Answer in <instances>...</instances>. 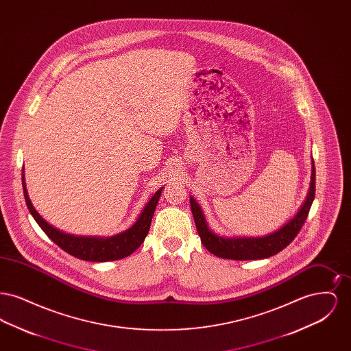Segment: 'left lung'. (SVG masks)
Returning <instances> with one entry per match:
<instances>
[{"instance_id":"1","label":"left lung","mask_w":351,"mask_h":351,"mask_svg":"<svg viewBox=\"0 0 351 351\" xmlns=\"http://www.w3.org/2000/svg\"><path fill=\"white\" fill-rule=\"evenodd\" d=\"M316 192V169L315 162L312 163V176L311 186L306 196V200L301 205L298 215L287 222L278 232L261 238H223L210 232L206 226L205 218L199 204L191 197V209L195 218L196 229L201 238V243L209 252L215 254L218 258L235 259V261H254L269 258L285 249L299 234L305 223V219L309 215V209L315 199Z\"/></svg>"}]
</instances>
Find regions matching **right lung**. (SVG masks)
Here are the masks:
<instances>
[{
    "label": "right lung",
    "instance_id": "add662e5",
    "mask_svg": "<svg viewBox=\"0 0 351 351\" xmlns=\"http://www.w3.org/2000/svg\"><path fill=\"white\" fill-rule=\"evenodd\" d=\"M22 184H23V195H25L26 205L34 219L42 228V230L47 234L51 241L56 243L62 250L71 254L75 258L89 261V262L117 261L133 254L134 251L142 245V242L145 241L146 235L150 230L151 219L163 191V188L156 191V193L151 197V200L147 202L141 216L130 229L109 238H99V237H76V235L63 233L55 229L53 226H51L50 223H47L34 209L33 204L27 196L26 184L23 178H22Z\"/></svg>",
    "mask_w": 351,
    "mask_h": 351
}]
</instances>
